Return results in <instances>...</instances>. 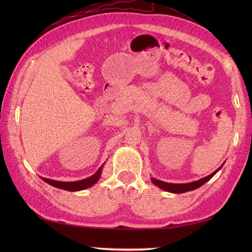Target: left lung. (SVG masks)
Listing matches in <instances>:
<instances>
[{"instance_id": "1", "label": "left lung", "mask_w": 252, "mask_h": 252, "mask_svg": "<svg viewBox=\"0 0 252 252\" xmlns=\"http://www.w3.org/2000/svg\"><path fill=\"white\" fill-rule=\"evenodd\" d=\"M224 164V163H223ZM223 164L221 167H219L215 172L211 173L210 175L206 176V178H202L198 181L195 182H190V183H183V184H174V183H167V182H163V181H160L157 180L155 178H152V182L153 184H155L156 186H158L159 189H161L165 191H170V192H174V194H182V192H186V191H189V190H194L196 189H199L200 186H202L205 183L210 180L213 175H215L219 170H221V168L223 167Z\"/></svg>"}]
</instances>
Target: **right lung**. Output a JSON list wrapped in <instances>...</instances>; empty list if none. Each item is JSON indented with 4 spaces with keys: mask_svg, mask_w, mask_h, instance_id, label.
Masks as SVG:
<instances>
[{
    "mask_svg": "<svg viewBox=\"0 0 252 252\" xmlns=\"http://www.w3.org/2000/svg\"><path fill=\"white\" fill-rule=\"evenodd\" d=\"M104 163L100 165L99 169L96 171V172L91 175L90 178H87L81 181H77V182H62V181H55V180H50L46 178H41L44 182H46L47 184H50L54 187H57V189H65L69 191H78V190H82L85 189H89V187L93 186L94 184L97 183V181L100 178L101 174V170H103Z\"/></svg>",
    "mask_w": 252,
    "mask_h": 252,
    "instance_id": "obj_1",
    "label": "right lung"
}]
</instances>
